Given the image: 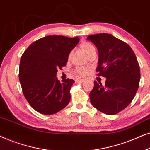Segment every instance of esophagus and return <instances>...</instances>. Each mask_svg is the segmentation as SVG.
Returning <instances> with one entry per match:
<instances>
[{
    "instance_id": "1",
    "label": "esophagus",
    "mask_w": 150,
    "mask_h": 150,
    "mask_svg": "<svg viewBox=\"0 0 150 150\" xmlns=\"http://www.w3.org/2000/svg\"><path fill=\"white\" fill-rule=\"evenodd\" d=\"M85 81V78L84 77H79L76 79V82L77 83H83Z\"/></svg>"
}]
</instances>
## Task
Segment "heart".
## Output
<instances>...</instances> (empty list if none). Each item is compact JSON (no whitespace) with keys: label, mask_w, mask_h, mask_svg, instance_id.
Returning a JSON list of instances; mask_svg holds the SVG:
<instances>
[{"label":"heart","mask_w":150,"mask_h":150,"mask_svg":"<svg viewBox=\"0 0 150 150\" xmlns=\"http://www.w3.org/2000/svg\"><path fill=\"white\" fill-rule=\"evenodd\" d=\"M81 48L85 52L86 54H88L92 49L95 48L93 45L88 42H83L81 44ZM76 72L79 74H86L88 72V69L84 68V67H79V68L76 69Z\"/></svg>","instance_id":"1"}]
</instances>
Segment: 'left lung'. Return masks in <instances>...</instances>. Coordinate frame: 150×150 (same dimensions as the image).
<instances>
[{
  "label": "left lung",
  "mask_w": 150,
  "mask_h": 150,
  "mask_svg": "<svg viewBox=\"0 0 150 150\" xmlns=\"http://www.w3.org/2000/svg\"><path fill=\"white\" fill-rule=\"evenodd\" d=\"M87 40L96 46V71L105 77V85L94 81L90 102L96 109L115 115L127 107L135 96L140 81V67L130 46L108 33L91 35Z\"/></svg>",
  "instance_id": "1"
}]
</instances>
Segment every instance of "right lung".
<instances>
[{"instance_id": "obj_1", "label": "right lung", "mask_w": 150, "mask_h": 150, "mask_svg": "<svg viewBox=\"0 0 150 150\" xmlns=\"http://www.w3.org/2000/svg\"><path fill=\"white\" fill-rule=\"evenodd\" d=\"M79 38L46 36L28 47L21 57L19 79L24 96L33 108L44 115H52L70 101L74 81H59L57 69L65 66L69 53L79 44Z\"/></svg>"}]
</instances>
